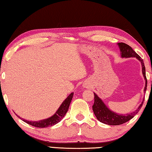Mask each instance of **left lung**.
Masks as SVG:
<instances>
[{
	"label": "left lung",
	"mask_w": 152,
	"mask_h": 152,
	"mask_svg": "<svg viewBox=\"0 0 152 152\" xmlns=\"http://www.w3.org/2000/svg\"><path fill=\"white\" fill-rule=\"evenodd\" d=\"M118 45L119 46L121 52V57L123 58H136L141 61V66H142V73L144 78L145 80V86L144 88V91H146L147 89V78L145 76V68L144 66L143 59L139 56L129 45L126 44L125 43H118ZM94 94V102L93 106H92V110L94 113L95 116L97 118V119L100 122L104 124H107L109 125H119L123 124L126 122H127L130 119H132L133 117L140 111V109L142 107L143 102H141L140 106L138 107L137 110H135L134 112L128 113L126 115H120L118 114L111 110H109L107 107L106 105L104 104V102L102 101L101 99L97 95Z\"/></svg>",
	"instance_id": "1"
}]
</instances>
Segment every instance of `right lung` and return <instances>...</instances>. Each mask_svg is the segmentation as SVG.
<instances>
[{"instance_id":"right-lung-1","label":"right lung","mask_w":152,"mask_h":152,"mask_svg":"<svg viewBox=\"0 0 152 152\" xmlns=\"http://www.w3.org/2000/svg\"><path fill=\"white\" fill-rule=\"evenodd\" d=\"M73 92L69 95V96L66 98L65 101L62 102V104H61V106L59 108L57 111H56L55 114L53 115L52 117L48 118V119L41 120L39 121H29L21 119V118H20V117L19 116L18 117H19L20 119H21L24 122L27 123V124H29L33 126V127L39 128L51 127V126L57 124L58 123L60 122V121H61V119H63L64 115H66V113L68 111L69 106H70L72 99L73 98Z\"/></svg>"}]
</instances>
